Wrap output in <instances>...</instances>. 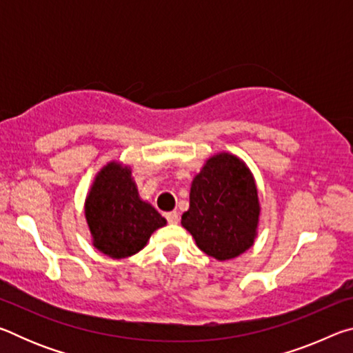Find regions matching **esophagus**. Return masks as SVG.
Here are the masks:
<instances>
[{"mask_svg": "<svg viewBox=\"0 0 353 353\" xmlns=\"http://www.w3.org/2000/svg\"><path fill=\"white\" fill-rule=\"evenodd\" d=\"M165 218L170 224H177L179 223V213L177 212H168L165 213Z\"/></svg>", "mask_w": 353, "mask_h": 353, "instance_id": "obj_1", "label": "esophagus"}]
</instances>
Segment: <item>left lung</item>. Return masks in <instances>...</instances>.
Returning a JSON list of instances; mask_svg holds the SVG:
<instances>
[{
	"label": "left lung",
	"instance_id": "obj_1",
	"mask_svg": "<svg viewBox=\"0 0 353 353\" xmlns=\"http://www.w3.org/2000/svg\"><path fill=\"white\" fill-rule=\"evenodd\" d=\"M259 214L256 187L246 165L235 155L218 154L194 177L182 225L201 250L223 261L252 246Z\"/></svg>",
	"mask_w": 353,
	"mask_h": 353
}]
</instances>
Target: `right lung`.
<instances>
[{"label": "right lung", "instance_id": "right-lung-1", "mask_svg": "<svg viewBox=\"0 0 353 353\" xmlns=\"http://www.w3.org/2000/svg\"><path fill=\"white\" fill-rule=\"evenodd\" d=\"M94 248L112 259H126L145 248L166 224L152 205L139 198L129 168L109 163L94 181L85 204Z\"/></svg>", "mask_w": 353, "mask_h": 353}]
</instances>
